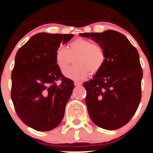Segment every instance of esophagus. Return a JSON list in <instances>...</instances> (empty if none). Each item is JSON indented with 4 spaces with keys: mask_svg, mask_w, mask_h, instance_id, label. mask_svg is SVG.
Here are the masks:
<instances>
[{
    "mask_svg": "<svg viewBox=\"0 0 153 153\" xmlns=\"http://www.w3.org/2000/svg\"><path fill=\"white\" fill-rule=\"evenodd\" d=\"M74 84H75V86H81V84H82V83L78 82V81H75V82H74Z\"/></svg>",
    "mask_w": 153,
    "mask_h": 153,
    "instance_id": "obj_1",
    "label": "esophagus"
}]
</instances>
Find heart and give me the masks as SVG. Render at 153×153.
<instances>
[{
	"instance_id": "b5f03b06",
	"label": "heart",
	"mask_w": 153,
	"mask_h": 153,
	"mask_svg": "<svg viewBox=\"0 0 153 153\" xmlns=\"http://www.w3.org/2000/svg\"><path fill=\"white\" fill-rule=\"evenodd\" d=\"M71 57H75V66L64 72V75L74 81H82L88 75L89 72L95 74L104 66L106 56L102 45L93 43L85 39H77L72 41L66 49L59 47L55 52V62L61 71H64L72 62Z\"/></svg>"
}]
</instances>
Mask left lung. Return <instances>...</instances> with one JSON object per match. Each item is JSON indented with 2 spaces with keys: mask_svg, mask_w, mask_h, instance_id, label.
Here are the masks:
<instances>
[{
  "mask_svg": "<svg viewBox=\"0 0 153 153\" xmlns=\"http://www.w3.org/2000/svg\"><path fill=\"white\" fill-rule=\"evenodd\" d=\"M102 45L106 60L93 78L83 84L89 116L107 130L121 128L135 114L141 99L143 71L139 54L126 36L108 30L80 33Z\"/></svg>",
  "mask_w": 153,
  "mask_h": 153,
  "instance_id": "obj_1",
  "label": "left lung"
}]
</instances>
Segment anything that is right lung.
I'll return each mask as SVG.
<instances>
[{
  "label": "right lung",
  "instance_id": "obj_1",
  "mask_svg": "<svg viewBox=\"0 0 153 153\" xmlns=\"http://www.w3.org/2000/svg\"><path fill=\"white\" fill-rule=\"evenodd\" d=\"M73 34L39 33L21 47L12 72L11 98L22 122L39 131L56 128L74 89L72 80L63 76L55 62L60 44ZM59 79L60 85L56 84Z\"/></svg>",
  "mask_w": 153,
  "mask_h": 153
}]
</instances>
